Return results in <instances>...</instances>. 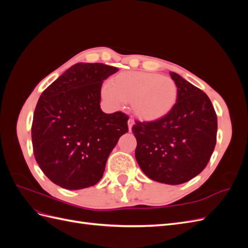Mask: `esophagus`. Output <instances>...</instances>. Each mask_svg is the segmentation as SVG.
I'll return each mask as SVG.
<instances>
[{"mask_svg": "<svg viewBox=\"0 0 248 248\" xmlns=\"http://www.w3.org/2000/svg\"><path fill=\"white\" fill-rule=\"evenodd\" d=\"M133 124H134V121H133V120H132V119H129V120H128V129H129V131H131Z\"/></svg>", "mask_w": 248, "mask_h": 248, "instance_id": "34e87169", "label": "esophagus"}]
</instances>
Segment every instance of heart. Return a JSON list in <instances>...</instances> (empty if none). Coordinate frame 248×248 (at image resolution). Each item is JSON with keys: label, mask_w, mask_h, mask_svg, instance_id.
Wrapping results in <instances>:
<instances>
[{"label": "heart", "mask_w": 248, "mask_h": 248, "mask_svg": "<svg viewBox=\"0 0 248 248\" xmlns=\"http://www.w3.org/2000/svg\"><path fill=\"white\" fill-rule=\"evenodd\" d=\"M109 102L130 103L134 116L144 122H155L168 116L178 99L176 82L158 73L126 71L112 77L102 89Z\"/></svg>", "instance_id": "b5f03b06"}]
</instances>
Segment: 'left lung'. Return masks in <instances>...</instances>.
Returning <instances> with one entry per match:
<instances>
[{
  "instance_id": "1",
  "label": "left lung",
  "mask_w": 248,
  "mask_h": 248,
  "mask_svg": "<svg viewBox=\"0 0 248 248\" xmlns=\"http://www.w3.org/2000/svg\"><path fill=\"white\" fill-rule=\"evenodd\" d=\"M178 88L175 108L155 122L137 121L136 159L154 181L182 184L204 170L216 145L217 117L206 93L175 72Z\"/></svg>"
}]
</instances>
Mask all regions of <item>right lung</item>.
I'll return each mask as SVG.
<instances>
[{
  "mask_svg": "<svg viewBox=\"0 0 248 248\" xmlns=\"http://www.w3.org/2000/svg\"><path fill=\"white\" fill-rule=\"evenodd\" d=\"M118 68L78 63L42 92L32 124L37 163L51 182L77 190L95 185L108 155L128 132V116L100 108L101 86Z\"/></svg>",
  "mask_w": 248,
  "mask_h": 248,
  "instance_id": "right-lung-1",
  "label": "right lung"
}]
</instances>
